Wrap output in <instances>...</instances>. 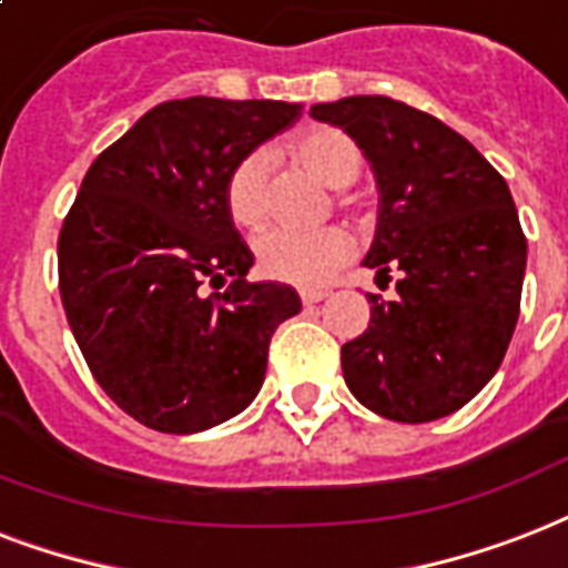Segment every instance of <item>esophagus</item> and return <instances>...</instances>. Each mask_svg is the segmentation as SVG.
I'll list each match as a JSON object with an SVG mask.
<instances>
[{"instance_id":"34e87169","label":"esophagus","mask_w":568,"mask_h":568,"mask_svg":"<svg viewBox=\"0 0 568 568\" xmlns=\"http://www.w3.org/2000/svg\"><path fill=\"white\" fill-rule=\"evenodd\" d=\"M298 296H302V305H316V302H323L328 293H325V290H302Z\"/></svg>"}]
</instances>
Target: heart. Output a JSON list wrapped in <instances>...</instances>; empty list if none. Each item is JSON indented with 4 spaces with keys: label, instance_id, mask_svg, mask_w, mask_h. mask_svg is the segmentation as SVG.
I'll list each match as a JSON object with an SVG mask.
<instances>
[{
    "label": "heart",
    "instance_id": "heart-1",
    "mask_svg": "<svg viewBox=\"0 0 568 568\" xmlns=\"http://www.w3.org/2000/svg\"><path fill=\"white\" fill-rule=\"evenodd\" d=\"M290 156L323 180L328 189L353 186L362 174V148L334 126H311L290 142ZM224 210L240 231H261L270 215V160L263 151L240 156L224 178ZM257 266L266 278L293 287H320L341 270L353 240L341 227H323L311 234L270 231L254 243Z\"/></svg>",
    "mask_w": 568,
    "mask_h": 568
}]
</instances>
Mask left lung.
<instances>
[{
  "instance_id": "left-lung-1",
  "label": "left lung",
  "mask_w": 568,
  "mask_h": 568,
  "mask_svg": "<svg viewBox=\"0 0 568 568\" xmlns=\"http://www.w3.org/2000/svg\"><path fill=\"white\" fill-rule=\"evenodd\" d=\"M311 115L353 135L379 183L364 266L397 272L371 293V325L344 344L355 399L399 424L453 415L483 390L516 332L527 240L507 180L468 139L390 97H344Z\"/></svg>"
}]
</instances>
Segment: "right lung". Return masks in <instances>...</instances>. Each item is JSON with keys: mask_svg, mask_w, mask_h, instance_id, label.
Masks as SVG:
<instances>
[{"mask_svg": "<svg viewBox=\"0 0 568 568\" xmlns=\"http://www.w3.org/2000/svg\"><path fill=\"white\" fill-rule=\"evenodd\" d=\"M296 118L281 100L153 105L91 162L61 224L59 293L88 371L156 433L240 415L272 334L302 311L287 284L245 281L254 254L224 210L231 165ZM204 283L225 290L206 297Z\"/></svg>", "mask_w": 568, "mask_h": 568, "instance_id": "1", "label": "right lung"}]
</instances>
